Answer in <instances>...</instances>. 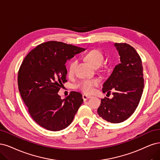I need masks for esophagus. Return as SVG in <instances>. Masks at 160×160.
Here are the masks:
<instances>
[{
  "instance_id": "34e87169",
  "label": "esophagus",
  "mask_w": 160,
  "mask_h": 160,
  "mask_svg": "<svg viewBox=\"0 0 160 160\" xmlns=\"http://www.w3.org/2000/svg\"><path fill=\"white\" fill-rule=\"evenodd\" d=\"M90 97H91L90 96H88V95H86V94H84L83 96H82V98H83L84 101H86V100H87L88 99H89Z\"/></svg>"
}]
</instances>
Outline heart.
<instances>
[{
	"instance_id": "b5f03b06",
	"label": "heart",
	"mask_w": 160,
	"mask_h": 160,
	"mask_svg": "<svg viewBox=\"0 0 160 160\" xmlns=\"http://www.w3.org/2000/svg\"><path fill=\"white\" fill-rule=\"evenodd\" d=\"M85 58L88 62L95 67L99 66L103 62V55L98 50L93 49L88 52L85 55ZM77 61L76 60H71L68 67V72L69 75L73 74ZM100 80L97 78H87L82 80L77 84V87L84 93L90 94L93 91L94 87L98 85Z\"/></svg>"
}]
</instances>
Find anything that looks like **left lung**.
I'll list each match as a JSON object with an SVG mask.
<instances>
[{
    "instance_id": "8db88e82",
    "label": "left lung",
    "mask_w": 160,
    "mask_h": 160,
    "mask_svg": "<svg viewBox=\"0 0 160 160\" xmlns=\"http://www.w3.org/2000/svg\"><path fill=\"white\" fill-rule=\"evenodd\" d=\"M120 63L115 66L103 84V93L114 90L112 99L101 100L98 114L107 122L120 123L130 118L137 108L143 89V66L140 56L126 43H115Z\"/></svg>"
}]
</instances>
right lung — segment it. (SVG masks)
I'll list each match as a JSON object with an SVG mask.
<instances>
[{
	"instance_id": "obj_1",
	"label": "right lung",
	"mask_w": 160,
	"mask_h": 160,
	"mask_svg": "<svg viewBox=\"0 0 160 160\" xmlns=\"http://www.w3.org/2000/svg\"><path fill=\"white\" fill-rule=\"evenodd\" d=\"M85 48L56 41L41 44L24 58L18 74L20 96L38 125L60 131L73 121L83 103L82 95L72 92L65 99L58 94L67 82L66 62Z\"/></svg>"
}]
</instances>
